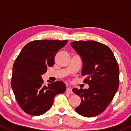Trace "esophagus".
Wrapping results in <instances>:
<instances>
[{
	"label": "esophagus",
	"instance_id": "esophagus-1",
	"mask_svg": "<svg viewBox=\"0 0 131 131\" xmlns=\"http://www.w3.org/2000/svg\"><path fill=\"white\" fill-rule=\"evenodd\" d=\"M66 93H68V94H72L73 93V91L72 90V89L71 88H67L66 89Z\"/></svg>",
	"mask_w": 131,
	"mask_h": 131
}]
</instances>
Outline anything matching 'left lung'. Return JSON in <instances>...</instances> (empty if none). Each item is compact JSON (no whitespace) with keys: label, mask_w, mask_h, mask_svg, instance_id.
<instances>
[{"label":"left lung","mask_w":131,"mask_h":131,"mask_svg":"<svg viewBox=\"0 0 131 131\" xmlns=\"http://www.w3.org/2000/svg\"><path fill=\"white\" fill-rule=\"evenodd\" d=\"M71 46L82 58L81 74L86 77L84 82L89 86L88 89H72L82 99L75 110L86 117L96 116L107 107L119 88L118 63L111 49L102 43L79 40Z\"/></svg>","instance_id":"obj_1"}]
</instances>
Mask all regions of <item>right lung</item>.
I'll return each mask as SVG.
<instances>
[{
    "label": "right lung",
    "instance_id": "right-lung-1",
    "mask_svg": "<svg viewBox=\"0 0 131 131\" xmlns=\"http://www.w3.org/2000/svg\"><path fill=\"white\" fill-rule=\"evenodd\" d=\"M68 40H36L22 49L12 69L11 86L18 104L31 116H40L50 109L55 96L66 91L62 81L46 85L41 75L52 67L56 53Z\"/></svg>",
    "mask_w": 131,
    "mask_h": 131
}]
</instances>
